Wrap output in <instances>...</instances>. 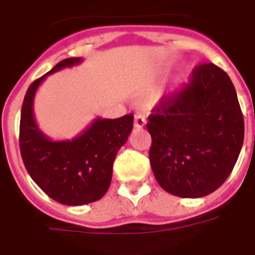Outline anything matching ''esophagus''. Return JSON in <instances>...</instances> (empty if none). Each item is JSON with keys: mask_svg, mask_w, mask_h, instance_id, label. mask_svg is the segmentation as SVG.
Wrapping results in <instances>:
<instances>
[{"mask_svg": "<svg viewBox=\"0 0 255 255\" xmlns=\"http://www.w3.org/2000/svg\"><path fill=\"white\" fill-rule=\"evenodd\" d=\"M147 123V119L143 114H135V119H133V126L135 128H143Z\"/></svg>", "mask_w": 255, "mask_h": 255, "instance_id": "1", "label": "esophagus"}]
</instances>
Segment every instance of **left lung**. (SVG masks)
I'll return each instance as SVG.
<instances>
[{
    "mask_svg": "<svg viewBox=\"0 0 255 255\" xmlns=\"http://www.w3.org/2000/svg\"><path fill=\"white\" fill-rule=\"evenodd\" d=\"M149 162L163 190L201 198L229 178L244 144V115L234 85L213 63L197 65L179 91L148 116Z\"/></svg>",
    "mask_w": 255,
    "mask_h": 255,
    "instance_id": "left-lung-1",
    "label": "left lung"
}]
</instances>
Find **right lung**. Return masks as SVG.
I'll return each instance as SVG.
<instances>
[{
    "mask_svg": "<svg viewBox=\"0 0 255 255\" xmlns=\"http://www.w3.org/2000/svg\"><path fill=\"white\" fill-rule=\"evenodd\" d=\"M81 61V57L65 58L33 81L19 120V149L25 168L48 197L67 206L88 205L104 197L112 179L115 156L133 126L131 114L119 119L97 118L72 140H52L38 128L33 115L37 88L48 75Z\"/></svg>",
    "mask_w": 255,
    "mask_h": 255,
    "instance_id": "obj_1",
    "label": "right lung"
}]
</instances>
